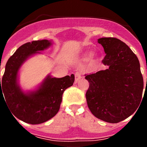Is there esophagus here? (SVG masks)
<instances>
[{"label": "esophagus", "instance_id": "34e87169", "mask_svg": "<svg viewBox=\"0 0 147 147\" xmlns=\"http://www.w3.org/2000/svg\"><path fill=\"white\" fill-rule=\"evenodd\" d=\"M82 78V75L80 72H76L75 73V82H77L79 80Z\"/></svg>", "mask_w": 147, "mask_h": 147}]
</instances>
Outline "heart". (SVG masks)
Here are the masks:
<instances>
[{
    "label": "heart",
    "instance_id": "1",
    "mask_svg": "<svg viewBox=\"0 0 147 147\" xmlns=\"http://www.w3.org/2000/svg\"><path fill=\"white\" fill-rule=\"evenodd\" d=\"M88 57H89V54H87V55H86V58H87V59H88ZM93 62H94L95 59H93Z\"/></svg>",
    "mask_w": 147,
    "mask_h": 147
}]
</instances>
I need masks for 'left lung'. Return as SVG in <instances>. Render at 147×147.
<instances>
[{"mask_svg": "<svg viewBox=\"0 0 147 147\" xmlns=\"http://www.w3.org/2000/svg\"><path fill=\"white\" fill-rule=\"evenodd\" d=\"M98 42L105 55L106 69L85 74L89 82L88 106L93 115L108 123H119L130 116L142 99L144 80L138 59L124 42L102 37Z\"/></svg>", "mask_w": 147, "mask_h": 147, "instance_id": "1", "label": "left lung"}]
</instances>
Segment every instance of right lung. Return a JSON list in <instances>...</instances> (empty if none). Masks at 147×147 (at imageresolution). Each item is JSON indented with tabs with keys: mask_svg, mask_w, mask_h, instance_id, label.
Listing matches in <instances>:
<instances>
[{
	"mask_svg": "<svg viewBox=\"0 0 147 147\" xmlns=\"http://www.w3.org/2000/svg\"><path fill=\"white\" fill-rule=\"evenodd\" d=\"M51 45L47 40L22 45L8 59L1 82L0 78V99L1 96L5 98L13 115L28 124H42L54 117L59 110L62 94L74 82V74L62 78L48 76L37 90L28 93H23L18 85V71L26 59Z\"/></svg>",
	"mask_w": 147,
	"mask_h": 147,
	"instance_id": "right-lung-1",
	"label": "right lung"
}]
</instances>
